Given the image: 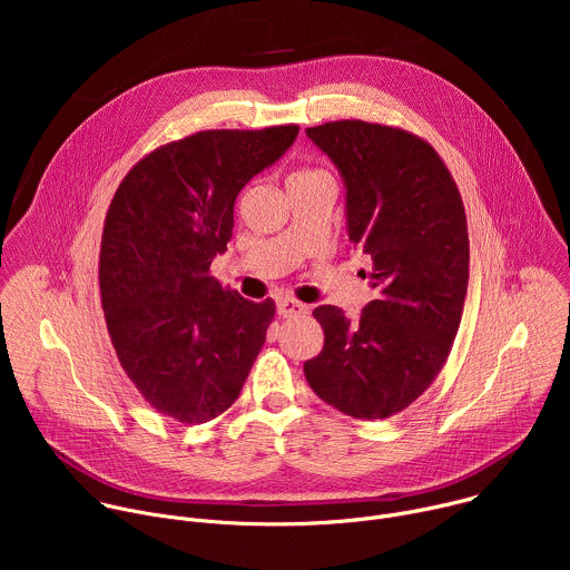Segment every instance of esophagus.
I'll return each instance as SVG.
<instances>
[{"label": "esophagus", "instance_id": "34e87169", "mask_svg": "<svg viewBox=\"0 0 570 570\" xmlns=\"http://www.w3.org/2000/svg\"><path fill=\"white\" fill-rule=\"evenodd\" d=\"M306 311H308L306 304H302V302H297V299H293V297H282V299L277 302V313H279L282 317L304 315Z\"/></svg>", "mask_w": 570, "mask_h": 570}]
</instances>
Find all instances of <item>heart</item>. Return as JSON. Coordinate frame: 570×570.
I'll use <instances>...</instances> for the list:
<instances>
[{"instance_id": "heart-1", "label": "heart", "mask_w": 570, "mask_h": 570, "mask_svg": "<svg viewBox=\"0 0 570 570\" xmlns=\"http://www.w3.org/2000/svg\"><path fill=\"white\" fill-rule=\"evenodd\" d=\"M311 178H330V176L324 171H317V169H302L291 176V180H311Z\"/></svg>"}]
</instances>
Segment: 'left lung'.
<instances>
[{
	"mask_svg": "<svg viewBox=\"0 0 570 570\" xmlns=\"http://www.w3.org/2000/svg\"><path fill=\"white\" fill-rule=\"evenodd\" d=\"M347 187V232L372 259L376 288L356 322L313 311L324 347L304 363L313 392L356 420H385L422 396L444 367L469 282L458 185L422 137L361 119L306 128Z\"/></svg>",
	"mask_w": 570,
	"mask_h": 570,
	"instance_id": "8db88e82",
	"label": "left lung"
}]
</instances>
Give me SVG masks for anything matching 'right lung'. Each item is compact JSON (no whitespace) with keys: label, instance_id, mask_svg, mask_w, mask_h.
Masks as SVG:
<instances>
[{"label":"right lung","instance_id":"obj_1","mask_svg":"<svg viewBox=\"0 0 570 570\" xmlns=\"http://www.w3.org/2000/svg\"><path fill=\"white\" fill-rule=\"evenodd\" d=\"M299 126L200 130L144 155L106 214L99 288L117 358L161 415L203 424L236 401L266 343L275 302L209 275L227 250L234 200Z\"/></svg>","mask_w":570,"mask_h":570}]
</instances>
